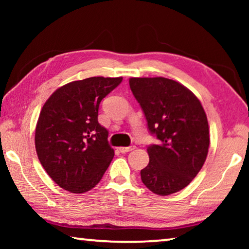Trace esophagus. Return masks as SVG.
Returning a JSON list of instances; mask_svg holds the SVG:
<instances>
[{
	"label": "esophagus",
	"mask_w": 249,
	"mask_h": 249,
	"mask_svg": "<svg viewBox=\"0 0 249 249\" xmlns=\"http://www.w3.org/2000/svg\"><path fill=\"white\" fill-rule=\"evenodd\" d=\"M135 149V146H128V147H120L119 150L121 151L122 154H125V153H128V151Z\"/></svg>",
	"instance_id": "obj_1"
}]
</instances>
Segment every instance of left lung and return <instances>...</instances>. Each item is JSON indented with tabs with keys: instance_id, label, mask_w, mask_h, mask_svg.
<instances>
[{
	"instance_id": "obj_1",
	"label": "left lung",
	"mask_w": 249,
	"mask_h": 249,
	"mask_svg": "<svg viewBox=\"0 0 249 249\" xmlns=\"http://www.w3.org/2000/svg\"><path fill=\"white\" fill-rule=\"evenodd\" d=\"M129 87L158 144L147 147L149 163L142 181L158 196L176 193L199 174L208 156L210 135L204 108L182 84L162 77L130 78Z\"/></svg>"
}]
</instances>
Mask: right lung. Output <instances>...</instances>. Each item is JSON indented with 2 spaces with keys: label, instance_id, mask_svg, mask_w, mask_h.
Segmentation results:
<instances>
[{
  "label": "right lung",
  "instance_id": "1",
  "mask_svg": "<svg viewBox=\"0 0 249 249\" xmlns=\"http://www.w3.org/2000/svg\"><path fill=\"white\" fill-rule=\"evenodd\" d=\"M123 78L92 77L67 83L46 101L35 130L38 159L59 187L84 193L95 187L114 157L98 122L101 101Z\"/></svg>",
  "mask_w": 249,
  "mask_h": 249
}]
</instances>
